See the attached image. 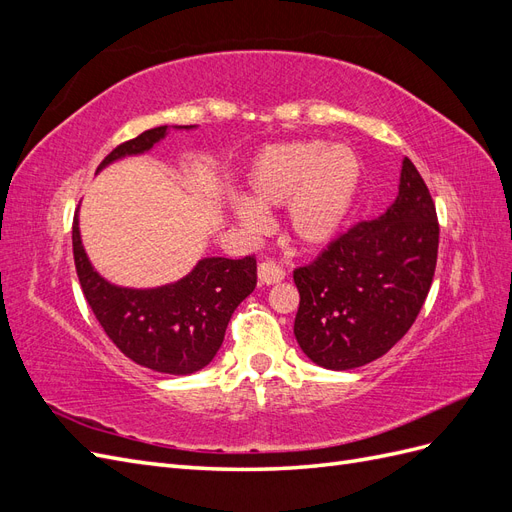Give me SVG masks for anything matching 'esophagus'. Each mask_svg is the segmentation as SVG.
<instances>
[{"label":"esophagus","mask_w":512,"mask_h":512,"mask_svg":"<svg viewBox=\"0 0 512 512\" xmlns=\"http://www.w3.org/2000/svg\"><path fill=\"white\" fill-rule=\"evenodd\" d=\"M284 277H286V271L282 267H277L275 262H271V260H265V262H260V265H258V282L260 284L271 286V284L282 282Z\"/></svg>","instance_id":"1"}]
</instances>
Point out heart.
Here are the masks:
<instances>
[{
  "mask_svg": "<svg viewBox=\"0 0 512 512\" xmlns=\"http://www.w3.org/2000/svg\"><path fill=\"white\" fill-rule=\"evenodd\" d=\"M363 166L348 145L290 141L267 147L247 170L250 198H230L228 209L247 232L267 228L262 209L282 207L288 237L301 247L329 245L342 232L361 188Z\"/></svg>",
  "mask_w": 512,
  "mask_h": 512,
  "instance_id": "b5f03b06",
  "label": "heart"
}]
</instances>
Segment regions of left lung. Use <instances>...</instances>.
Returning <instances> with one entry per match:
<instances>
[{"label": "left lung", "instance_id": "obj_1", "mask_svg": "<svg viewBox=\"0 0 512 512\" xmlns=\"http://www.w3.org/2000/svg\"><path fill=\"white\" fill-rule=\"evenodd\" d=\"M438 239L436 205L423 177L404 158L393 205L294 271L301 297L294 337L307 359L344 371L389 352L427 299Z\"/></svg>", "mask_w": 512, "mask_h": 512}]
</instances>
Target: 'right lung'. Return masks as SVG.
Masks as SVG:
<instances>
[{
	"instance_id": "1",
	"label": "right lung",
	"mask_w": 512,
	"mask_h": 512,
	"mask_svg": "<svg viewBox=\"0 0 512 512\" xmlns=\"http://www.w3.org/2000/svg\"><path fill=\"white\" fill-rule=\"evenodd\" d=\"M170 130L194 126H160L115 147L98 166L130 156H143L164 141ZM72 252L85 299L111 342L147 369L188 376L207 367L218 354L237 305L256 288V260L209 256L173 284L158 288H126L102 277L85 252L79 213L72 224Z\"/></svg>"
}]
</instances>
